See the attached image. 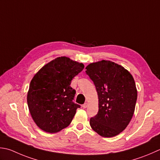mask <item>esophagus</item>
<instances>
[{
    "label": "esophagus",
    "instance_id": "34e87169",
    "mask_svg": "<svg viewBox=\"0 0 160 160\" xmlns=\"http://www.w3.org/2000/svg\"><path fill=\"white\" fill-rule=\"evenodd\" d=\"M87 106H88V102H85L84 104L82 105V108H87Z\"/></svg>",
    "mask_w": 160,
    "mask_h": 160
}]
</instances>
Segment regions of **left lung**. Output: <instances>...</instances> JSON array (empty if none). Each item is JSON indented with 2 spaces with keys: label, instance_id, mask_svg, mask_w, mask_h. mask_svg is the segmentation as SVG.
<instances>
[{
  "label": "left lung",
  "instance_id": "8db88e82",
  "mask_svg": "<svg viewBox=\"0 0 160 160\" xmlns=\"http://www.w3.org/2000/svg\"><path fill=\"white\" fill-rule=\"evenodd\" d=\"M86 69L98 96V114L90 118V126L102 137L117 135L126 129L134 114L137 98L134 78L111 61L92 63Z\"/></svg>",
  "mask_w": 160,
  "mask_h": 160
}]
</instances>
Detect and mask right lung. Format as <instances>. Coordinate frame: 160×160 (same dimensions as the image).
<instances>
[{"instance_id": "add662e5", "label": "right lung", "mask_w": 160, "mask_h": 160, "mask_svg": "<svg viewBox=\"0 0 160 160\" xmlns=\"http://www.w3.org/2000/svg\"><path fill=\"white\" fill-rule=\"evenodd\" d=\"M84 64L67 57L50 62L34 75L27 102L32 119L40 129L55 133L69 126L80 105L73 102L76 90L71 80Z\"/></svg>"}]
</instances>
